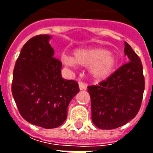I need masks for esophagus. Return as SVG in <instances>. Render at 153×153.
I'll use <instances>...</instances> for the list:
<instances>
[{
    "label": "esophagus",
    "instance_id": "1",
    "mask_svg": "<svg viewBox=\"0 0 153 153\" xmlns=\"http://www.w3.org/2000/svg\"><path fill=\"white\" fill-rule=\"evenodd\" d=\"M78 84H79L80 90H85L86 88H87V84L84 83V82H78Z\"/></svg>",
    "mask_w": 153,
    "mask_h": 153
}]
</instances>
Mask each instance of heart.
Wrapping results in <instances>:
<instances>
[{"instance_id": "heart-1", "label": "heart", "mask_w": 153, "mask_h": 153, "mask_svg": "<svg viewBox=\"0 0 153 153\" xmlns=\"http://www.w3.org/2000/svg\"><path fill=\"white\" fill-rule=\"evenodd\" d=\"M61 59L67 67H74L76 64L82 66H88L90 75L97 79L109 76L117 63V59L113 53L101 48H79L74 51L72 58L63 55Z\"/></svg>"}]
</instances>
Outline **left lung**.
Returning a JSON list of instances; mask_svg holds the SVG:
<instances>
[{"label": "left lung", "instance_id": "obj_1", "mask_svg": "<svg viewBox=\"0 0 153 153\" xmlns=\"http://www.w3.org/2000/svg\"><path fill=\"white\" fill-rule=\"evenodd\" d=\"M129 62L123 65L107 79L88 87L91 98L92 121L101 129H113L133 119L140 108L145 89L140 59L124 42Z\"/></svg>", "mask_w": 153, "mask_h": 153}]
</instances>
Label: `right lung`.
<instances>
[{"instance_id": "obj_1", "label": "right lung", "mask_w": 153, "mask_h": 153, "mask_svg": "<svg viewBox=\"0 0 153 153\" xmlns=\"http://www.w3.org/2000/svg\"><path fill=\"white\" fill-rule=\"evenodd\" d=\"M51 36L38 35L24 45L15 63L12 93L19 111L30 123L53 128L67 117L78 83L62 77V63L53 57Z\"/></svg>"}]
</instances>
